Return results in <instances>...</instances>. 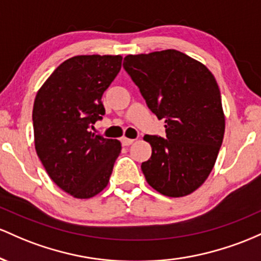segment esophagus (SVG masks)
<instances>
[{
    "instance_id": "1",
    "label": "esophagus",
    "mask_w": 261,
    "mask_h": 261,
    "mask_svg": "<svg viewBox=\"0 0 261 261\" xmlns=\"http://www.w3.org/2000/svg\"><path fill=\"white\" fill-rule=\"evenodd\" d=\"M134 143V139H129V138H122V144L128 146L130 144H133Z\"/></svg>"
}]
</instances>
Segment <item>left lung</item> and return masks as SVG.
<instances>
[{
  "label": "left lung",
  "mask_w": 261,
  "mask_h": 261,
  "mask_svg": "<svg viewBox=\"0 0 261 261\" xmlns=\"http://www.w3.org/2000/svg\"><path fill=\"white\" fill-rule=\"evenodd\" d=\"M123 67L150 111L165 119L166 139L145 136L150 159L146 182L169 197H182L207 180L223 142L225 118L212 72L184 53L168 49L127 55Z\"/></svg>",
  "instance_id": "8db88e82"
}]
</instances>
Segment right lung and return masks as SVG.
Here are the masks:
<instances>
[{
	"label": "right lung",
	"mask_w": 261,
	"mask_h": 261,
	"mask_svg": "<svg viewBox=\"0 0 261 261\" xmlns=\"http://www.w3.org/2000/svg\"><path fill=\"white\" fill-rule=\"evenodd\" d=\"M121 55H77L61 63L37 92L34 145L49 177L75 198L108 185L121 142L90 130L105 115L102 95L118 75Z\"/></svg>",
	"instance_id": "obj_1"
}]
</instances>
